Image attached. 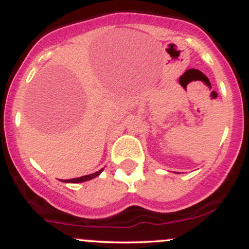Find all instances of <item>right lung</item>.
<instances>
[{
  "label": "right lung",
  "instance_id": "add662e5",
  "mask_svg": "<svg viewBox=\"0 0 249 249\" xmlns=\"http://www.w3.org/2000/svg\"><path fill=\"white\" fill-rule=\"evenodd\" d=\"M103 169H101V170L96 171V173L93 174H90V175H85V176H81V178H69V180H63V182H84V181H88V180H91V178H96V176L100 175L101 173H102Z\"/></svg>",
  "mask_w": 249,
  "mask_h": 249
}]
</instances>
